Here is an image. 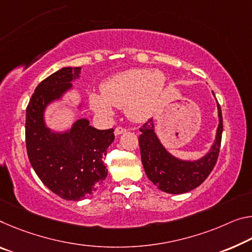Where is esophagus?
I'll list each match as a JSON object with an SVG mask.
<instances>
[{
    "instance_id": "obj_1",
    "label": "esophagus",
    "mask_w": 252,
    "mask_h": 252,
    "mask_svg": "<svg viewBox=\"0 0 252 252\" xmlns=\"http://www.w3.org/2000/svg\"><path fill=\"white\" fill-rule=\"evenodd\" d=\"M126 131V127H123V126H118L117 129L114 130V134L115 135H120V134H122V133H125Z\"/></svg>"
}]
</instances>
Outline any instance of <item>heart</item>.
<instances>
[{
	"label": "heart",
	"mask_w": 252,
	"mask_h": 252,
	"mask_svg": "<svg viewBox=\"0 0 252 252\" xmlns=\"http://www.w3.org/2000/svg\"><path fill=\"white\" fill-rule=\"evenodd\" d=\"M165 85L166 77L161 71L127 69L107 78L101 85L102 95L90 94L89 102L92 110L98 114H111L112 105L126 107L127 118L143 122L153 114Z\"/></svg>",
	"instance_id": "obj_1"
}]
</instances>
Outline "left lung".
I'll use <instances>...</instances> for the list:
<instances>
[{
    "mask_svg": "<svg viewBox=\"0 0 252 252\" xmlns=\"http://www.w3.org/2000/svg\"><path fill=\"white\" fill-rule=\"evenodd\" d=\"M214 95V93H213ZM219 126L215 141L211 150L198 160H182L170 155L159 141L155 132L153 119H149L140 129L139 146L141 160L147 177L159 189L169 194H183L205 181L217 163L221 146L223 121L222 112L218 103Z\"/></svg>",
    "mask_w": 252,
    "mask_h": 252,
    "instance_id": "1",
    "label": "left lung"
}]
</instances>
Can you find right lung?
<instances>
[{
    "instance_id": "obj_1",
    "label": "right lung",
    "mask_w": 252,
    "mask_h": 252,
    "mask_svg": "<svg viewBox=\"0 0 252 252\" xmlns=\"http://www.w3.org/2000/svg\"><path fill=\"white\" fill-rule=\"evenodd\" d=\"M81 67H65L39 84L26 113V146L31 166L53 193L67 201L93 194L107 176L102 158L114 140L113 129L97 130L79 119L65 132H54L45 123L48 104L73 87Z\"/></svg>"
}]
</instances>
